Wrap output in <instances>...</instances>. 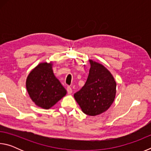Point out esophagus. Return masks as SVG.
<instances>
[{
  "label": "esophagus",
  "mask_w": 151,
  "mask_h": 151,
  "mask_svg": "<svg viewBox=\"0 0 151 151\" xmlns=\"http://www.w3.org/2000/svg\"><path fill=\"white\" fill-rule=\"evenodd\" d=\"M66 90H67V93H68V94H72L73 90H72V88H71L70 86H67V88H66Z\"/></svg>",
  "instance_id": "obj_1"
}]
</instances>
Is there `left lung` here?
<instances>
[{
    "instance_id": "8db88e82",
    "label": "left lung",
    "mask_w": 151,
    "mask_h": 151,
    "mask_svg": "<svg viewBox=\"0 0 151 151\" xmlns=\"http://www.w3.org/2000/svg\"><path fill=\"white\" fill-rule=\"evenodd\" d=\"M89 62L91 68L87 80L74 97L84 113L96 116L106 111L114 102L116 83L105 66L93 60Z\"/></svg>"
}]
</instances>
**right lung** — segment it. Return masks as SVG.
Listing matches in <instances>:
<instances>
[{"instance_id": "obj_1", "label": "right lung", "mask_w": 151, "mask_h": 151, "mask_svg": "<svg viewBox=\"0 0 151 151\" xmlns=\"http://www.w3.org/2000/svg\"><path fill=\"white\" fill-rule=\"evenodd\" d=\"M30 99L36 105L49 109L66 94V89L55 76L52 63H42L30 71L26 81Z\"/></svg>"}]
</instances>
